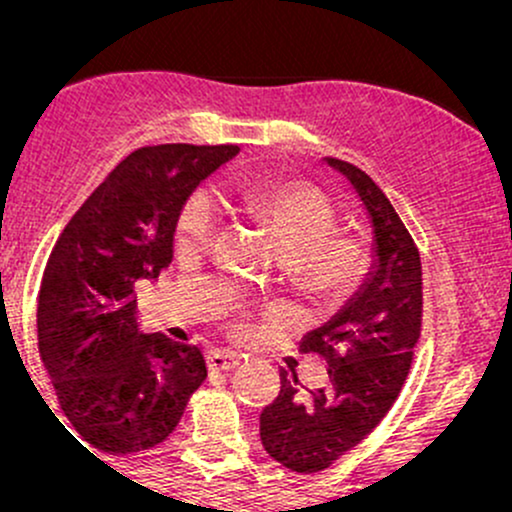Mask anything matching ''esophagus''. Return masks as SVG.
<instances>
[{
  "instance_id": "34e87169",
  "label": "esophagus",
  "mask_w": 512,
  "mask_h": 512,
  "mask_svg": "<svg viewBox=\"0 0 512 512\" xmlns=\"http://www.w3.org/2000/svg\"><path fill=\"white\" fill-rule=\"evenodd\" d=\"M211 370H233L240 363V356L228 349H214L207 358Z\"/></svg>"
}]
</instances>
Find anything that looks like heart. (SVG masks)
Returning <instances> with one entry per match:
<instances>
[{"label":"heart","instance_id":"obj_1","mask_svg":"<svg viewBox=\"0 0 512 512\" xmlns=\"http://www.w3.org/2000/svg\"><path fill=\"white\" fill-rule=\"evenodd\" d=\"M240 202L272 233L291 281L320 301H342L366 281L373 248L358 233H339L332 199L310 182H255L240 187ZM219 207L199 187L182 202L175 221L180 248H199L211 238Z\"/></svg>","mask_w":512,"mask_h":512}]
</instances>
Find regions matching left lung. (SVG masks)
<instances>
[{"label":"left lung","instance_id":"obj_1","mask_svg":"<svg viewBox=\"0 0 512 512\" xmlns=\"http://www.w3.org/2000/svg\"><path fill=\"white\" fill-rule=\"evenodd\" d=\"M327 163L366 204L378 260L342 313L303 339L301 354L327 361V385L301 390L281 368L279 395L260 416L264 450L298 474L327 469L385 419L409 375L424 317L419 248L390 199L361 168L339 158Z\"/></svg>","mask_w":512,"mask_h":512}]
</instances>
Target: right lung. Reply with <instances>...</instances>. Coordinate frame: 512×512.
Instances as JSON below:
<instances>
[{"instance_id":"right-lung-1","label":"right lung","mask_w":512,"mask_h":512,"mask_svg":"<svg viewBox=\"0 0 512 512\" xmlns=\"http://www.w3.org/2000/svg\"><path fill=\"white\" fill-rule=\"evenodd\" d=\"M238 146H142L64 226L38 293V351L57 402L96 450L156 448L207 378L195 344L137 330L139 279L173 260L178 211Z\"/></svg>"}]
</instances>
